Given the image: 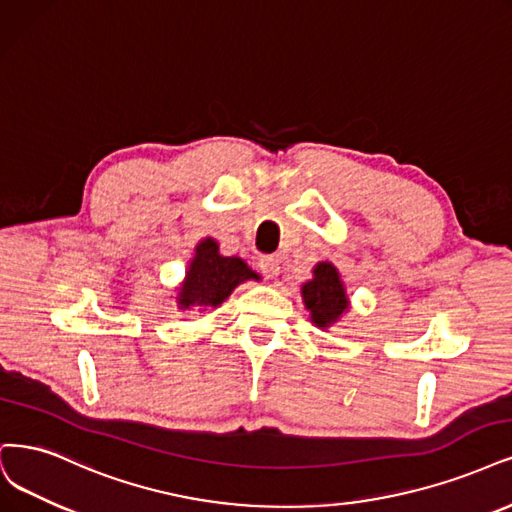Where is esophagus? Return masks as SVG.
I'll return each mask as SVG.
<instances>
[{
	"instance_id": "1",
	"label": "esophagus",
	"mask_w": 512,
	"mask_h": 512,
	"mask_svg": "<svg viewBox=\"0 0 512 512\" xmlns=\"http://www.w3.org/2000/svg\"><path fill=\"white\" fill-rule=\"evenodd\" d=\"M260 271L267 275L269 279H275L279 275V262H277V258H273V256L260 258Z\"/></svg>"
}]
</instances>
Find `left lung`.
<instances>
[{"label": "left lung", "mask_w": 512, "mask_h": 512, "mask_svg": "<svg viewBox=\"0 0 512 512\" xmlns=\"http://www.w3.org/2000/svg\"><path fill=\"white\" fill-rule=\"evenodd\" d=\"M311 273L313 277L301 286L303 303L309 311L311 324L320 330H328L351 309L345 281L330 260L317 262Z\"/></svg>", "instance_id": "left-lung-1"}]
</instances>
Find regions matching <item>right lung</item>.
<instances>
[{"label": "right lung", "mask_w": 512, "mask_h": 512, "mask_svg": "<svg viewBox=\"0 0 512 512\" xmlns=\"http://www.w3.org/2000/svg\"><path fill=\"white\" fill-rule=\"evenodd\" d=\"M260 279L239 256H222L216 239L205 237L195 245L182 284L175 288L180 311L216 309L245 281Z\"/></svg>", "instance_id": "obj_1"}]
</instances>
